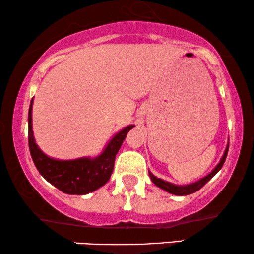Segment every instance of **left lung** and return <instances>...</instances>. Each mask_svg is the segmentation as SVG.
I'll return each mask as SVG.
<instances>
[{
  "label": "left lung",
  "mask_w": 254,
  "mask_h": 254,
  "mask_svg": "<svg viewBox=\"0 0 254 254\" xmlns=\"http://www.w3.org/2000/svg\"><path fill=\"white\" fill-rule=\"evenodd\" d=\"M228 151H229V144L226 146V149H225V151H224V155H223L222 159H220L219 163L217 164L215 169H213L211 173L209 174V175H206L205 177H203V179H200L199 181H196V182H193V183L186 184V186H176V184H173L170 182H167V181L157 179V177L154 176L149 170H148V173H149V177H150V180L153 181V183L159 188H161V189L166 190L167 192L173 193V195H176V196L190 195V193H193V192H196L197 190H199L200 188L204 186V184H206L207 182H209V181L211 180L212 177L215 176L220 169H222L223 164L226 160V156H228Z\"/></svg>",
  "instance_id": "1"
}]
</instances>
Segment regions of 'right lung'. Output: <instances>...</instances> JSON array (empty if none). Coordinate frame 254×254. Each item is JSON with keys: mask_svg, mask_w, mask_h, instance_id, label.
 Segmentation results:
<instances>
[{"mask_svg": "<svg viewBox=\"0 0 254 254\" xmlns=\"http://www.w3.org/2000/svg\"><path fill=\"white\" fill-rule=\"evenodd\" d=\"M34 100V99H32ZM32 100L29 107V149L39 174L52 186L68 195H86L103 187L113 173L115 155L119 151L128 131L134 127L129 125L112 137L100 155L80 157L75 160H56L45 155L35 142L32 133Z\"/></svg>", "mask_w": 254, "mask_h": 254, "instance_id": "1", "label": "right lung"}]
</instances>
